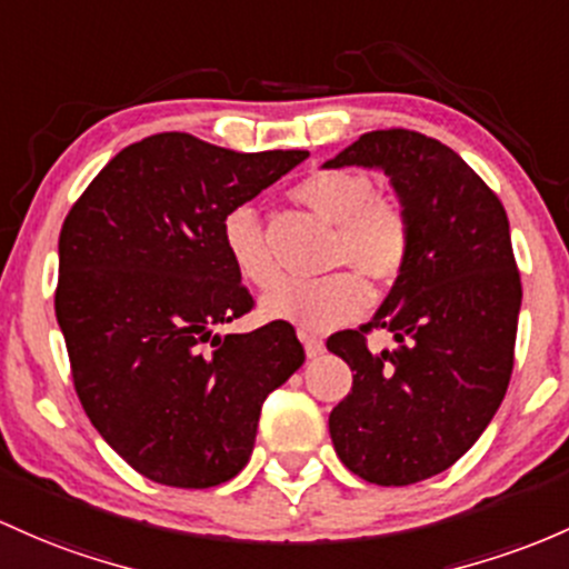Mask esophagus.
I'll list each match as a JSON object with an SVG mask.
<instances>
[{"label": "esophagus", "mask_w": 569, "mask_h": 569, "mask_svg": "<svg viewBox=\"0 0 569 569\" xmlns=\"http://www.w3.org/2000/svg\"><path fill=\"white\" fill-rule=\"evenodd\" d=\"M302 342H305V353H308L310 359H316V356L323 353V340H321V337L302 332Z\"/></svg>", "instance_id": "1"}]
</instances>
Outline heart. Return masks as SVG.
Returning a JSON list of instances; mask_svg holds the SVG:
<instances>
[{
    "label": "heart",
    "mask_w": 569,
    "mask_h": 569,
    "mask_svg": "<svg viewBox=\"0 0 569 569\" xmlns=\"http://www.w3.org/2000/svg\"><path fill=\"white\" fill-rule=\"evenodd\" d=\"M321 221L332 223L335 240L327 264L348 267L310 283H286L264 299L270 318L297 323L305 332H329L370 308V289L395 283L413 253V218L402 199L378 191L372 174L348 167H321L291 189ZM221 242L242 280L267 291L280 283V267L267 246L259 213L251 204H234L221 218Z\"/></svg>",
    "instance_id": "b5f03b06"
}]
</instances>
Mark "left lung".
<instances>
[{"instance_id":"obj_1","label":"left lung","mask_w":569,"mask_h":569,"mask_svg":"<svg viewBox=\"0 0 569 569\" xmlns=\"http://www.w3.org/2000/svg\"><path fill=\"white\" fill-rule=\"evenodd\" d=\"M378 167L413 218V253L370 323L327 348L356 372L329 413L342 465L378 486H410L465 457L495 418L521 310L510 223L457 151L410 129L361 134L323 167ZM386 328L395 352L370 355Z\"/></svg>"}]
</instances>
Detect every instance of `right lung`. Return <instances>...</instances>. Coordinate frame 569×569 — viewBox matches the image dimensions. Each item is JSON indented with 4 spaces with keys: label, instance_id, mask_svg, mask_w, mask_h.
Here are the masks:
<instances>
[{
    "label": "right lung",
    "instance_id": "1",
    "mask_svg": "<svg viewBox=\"0 0 569 569\" xmlns=\"http://www.w3.org/2000/svg\"><path fill=\"white\" fill-rule=\"evenodd\" d=\"M308 156L151 134L112 156L64 218L56 318L74 391L112 451L156 483L234 478L267 395L302 367L291 323L227 337L213 327L253 308L221 218Z\"/></svg>",
    "mask_w": 569,
    "mask_h": 569
}]
</instances>
